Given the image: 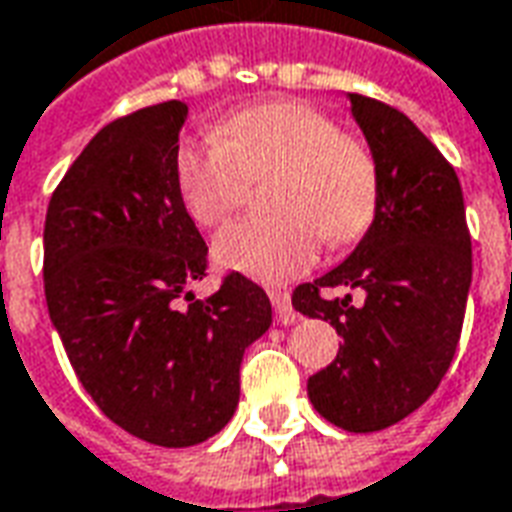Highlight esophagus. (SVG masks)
<instances>
[{"label": "esophagus", "instance_id": "34e87169", "mask_svg": "<svg viewBox=\"0 0 512 512\" xmlns=\"http://www.w3.org/2000/svg\"><path fill=\"white\" fill-rule=\"evenodd\" d=\"M268 299H271V304H274V315H277V323H285V326H290V323H296V310H293V304H290V296L285 293V290H268Z\"/></svg>", "mask_w": 512, "mask_h": 512}]
</instances>
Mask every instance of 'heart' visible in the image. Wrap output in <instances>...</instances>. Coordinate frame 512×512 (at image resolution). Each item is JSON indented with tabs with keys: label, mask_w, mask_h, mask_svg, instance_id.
I'll use <instances>...</instances> for the list:
<instances>
[{
	"label": "heart",
	"mask_w": 512,
	"mask_h": 512,
	"mask_svg": "<svg viewBox=\"0 0 512 512\" xmlns=\"http://www.w3.org/2000/svg\"><path fill=\"white\" fill-rule=\"evenodd\" d=\"M268 175V205L277 213L224 227L213 241L219 266L288 282L315 263L321 238L351 244L376 216L373 150L307 101L249 106L213 128V139L183 142L175 153L180 202L202 227L222 224L246 183Z\"/></svg>",
	"instance_id": "heart-1"
}]
</instances>
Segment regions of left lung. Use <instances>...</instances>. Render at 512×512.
Wrapping results in <instances>:
<instances>
[{
  "label": "left lung",
  "instance_id": "8db88e82",
  "mask_svg": "<svg viewBox=\"0 0 512 512\" xmlns=\"http://www.w3.org/2000/svg\"><path fill=\"white\" fill-rule=\"evenodd\" d=\"M378 164L376 216L340 266L299 285L293 307L329 321L343 337L337 359L307 381L323 419L373 433L406 419L450 367L472 285V238L461 180L403 112L345 93ZM323 287H359L323 300Z\"/></svg>",
  "mask_w": 512,
  "mask_h": 512
}]
</instances>
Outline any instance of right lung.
Returning <instances> with one entry per match:
<instances>
[{
  "instance_id": "obj_1",
  "label": "right lung",
  "mask_w": 512,
  "mask_h": 512,
  "mask_svg": "<svg viewBox=\"0 0 512 512\" xmlns=\"http://www.w3.org/2000/svg\"><path fill=\"white\" fill-rule=\"evenodd\" d=\"M189 106H145L101 128L54 191L43 282L76 376L115 425L191 447L233 419L241 362L271 326V301L230 274L208 299V246L180 202L175 153Z\"/></svg>"
}]
</instances>
